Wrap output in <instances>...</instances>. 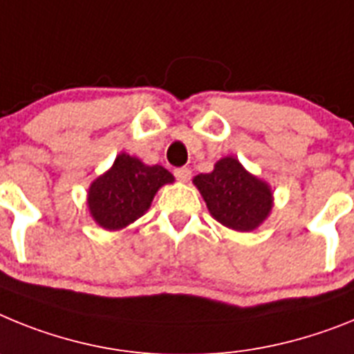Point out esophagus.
Segmentation results:
<instances>
[{"label": "esophagus", "mask_w": 354, "mask_h": 354, "mask_svg": "<svg viewBox=\"0 0 354 354\" xmlns=\"http://www.w3.org/2000/svg\"><path fill=\"white\" fill-rule=\"evenodd\" d=\"M190 169L189 167H176L174 169V176L180 181H189L190 180Z\"/></svg>", "instance_id": "1"}]
</instances>
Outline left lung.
<instances>
[{"mask_svg":"<svg viewBox=\"0 0 354 354\" xmlns=\"http://www.w3.org/2000/svg\"><path fill=\"white\" fill-rule=\"evenodd\" d=\"M194 185L215 219L236 232H251L272 208V192L233 156L219 160L208 174H198Z\"/></svg>","mask_w":354,"mask_h":354,"instance_id":"1","label":"left lung"}]
</instances>
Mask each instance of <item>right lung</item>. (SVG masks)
Returning a JSON list of instances; mask_svg holds the SVG:
<instances>
[{
	"label": "right lung",
	"mask_w": 354,
	"mask_h": 354,
	"mask_svg": "<svg viewBox=\"0 0 354 354\" xmlns=\"http://www.w3.org/2000/svg\"><path fill=\"white\" fill-rule=\"evenodd\" d=\"M173 181V174L162 165H144L121 153L112 169L88 189V208L104 230H121L146 214L156 190Z\"/></svg>",
	"instance_id": "1"
}]
</instances>
